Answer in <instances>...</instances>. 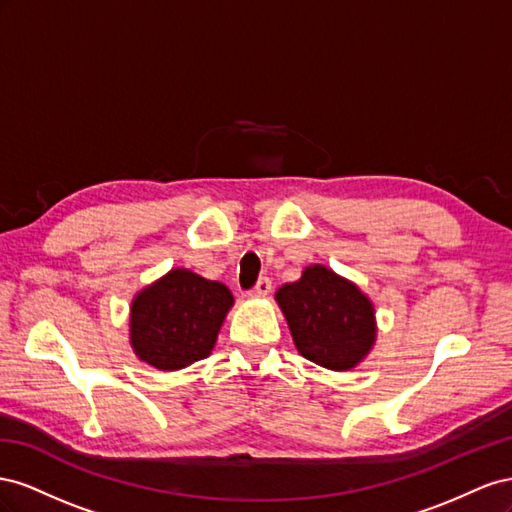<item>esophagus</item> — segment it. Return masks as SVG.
Segmentation results:
<instances>
[{
  "label": "esophagus",
  "instance_id": "obj_1",
  "mask_svg": "<svg viewBox=\"0 0 512 512\" xmlns=\"http://www.w3.org/2000/svg\"><path fill=\"white\" fill-rule=\"evenodd\" d=\"M270 289H272V283L268 276H261V279L255 283V287L251 289V296H268Z\"/></svg>",
  "mask_w": 512,
  "mask_h": 512
}]
</instances>
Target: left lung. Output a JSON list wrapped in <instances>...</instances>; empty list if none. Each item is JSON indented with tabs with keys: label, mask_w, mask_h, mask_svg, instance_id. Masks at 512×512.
<instances>
[{
	"label": "left lung",
	"mask_w": 512,
	"mask_h": 512,
	"mask_svg": "<svg viewBox=\"0 0 512 512\" xmlns=\"http://www.w3.org/2000/svg\"><path fill=\"white\" fill-rule=\"evenodd\" d=\"M276 302L298 352L319 367L349 371L373 349V302L358 285L326 266L304 268L296 283L276 291Z\"/></svg>",
	"instance_id": "obj_1"
}]
</instances>
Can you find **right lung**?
Masks as SVG:
<instances>
[{
  "mask_svg": "<svg viewBox=\"0 0 512 512\" xmlns=\"http://www.w3.org/2000/svg\"><path fill=\"white\" fill-rule=\"evenodd\" d=\"M231 306L223 283L173 268L130 304V345L154 369H184L210 356Z\"/></svg>",
  "mask_w": 512,
  "mask_h": 512,
  "instance_id": "1",
  "label": "right lung"
}]
</instances>
